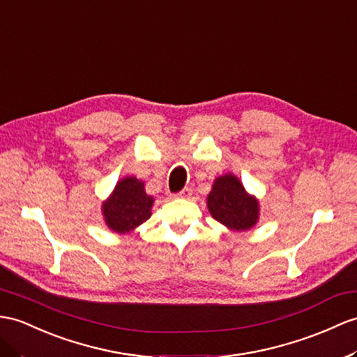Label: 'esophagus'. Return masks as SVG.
I'll return each instance as SVG.
<instances>
[{"mask_svg":"<svg viewBox=\"0 0 357 357\" xmlns=\"http://www.w3.org/2000/svg\"><path fill=\"white\" fill-rule=\"evenodd\" d=\"M190 195H192V190H190V188H185L183 190H180L178 194H176L177 198H189Z\"/></svg>","mask_w":357,"mask_h":357,"instance_id":"obj_1","label":"esophagus"}]
</instances>
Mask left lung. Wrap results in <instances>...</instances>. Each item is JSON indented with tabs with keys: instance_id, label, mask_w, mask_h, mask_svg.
I'll return each instance as SVG.
<instances>
[{
	"instance_id": "obj_1",
	"label": "left lung",
	"mask_w": 357,
	"mask_h": 357,
	"mask_svg": "<svg viewBox=\"0 0 357 357\" xmlns=\"http://www.w3.org/2000/svg\"><path fill=\"white\" fill-rule=\"evenodd\" d=\"M207 207L216 221L233 231L248 230L259 220V202L233 174L215 180L207 195Z\"/></svg>"
}]
</instances>
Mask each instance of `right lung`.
I'll list each match as a JSON object with an SVG mask.
<instances>
[{
  "instance_id": "right-lung-1",
  "label": "right lung",
  "mask_w": 357,
  "mask_h": 357,
  "mask_svg": "<svg viewBox=\"0 0 357 357\" xmlns=\"http://www.w3.org/2000/svg\"><path fill=\"white\" fill-rule=\"evenodd\" d=\"M154 199L146 195L144 181L136 177L119 180L112 195L102 203L107 227L116 233H130L151 216Z\"/></svg>"
}]
</instances>
